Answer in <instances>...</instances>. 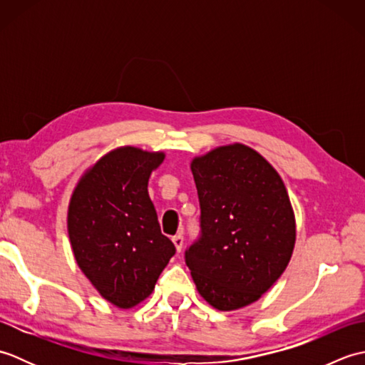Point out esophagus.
<instances>
[{"label": "esophagus", "mask_w": 365, "mask_h": 365, "mask_svg": "<svg viewBox=\"0 0 365 365\" xmlns=\"http://www.w3.org/2000/svg\"><path fill=\"white\" fill-rule=\"evenodd\" d=\"M173 243L175 246V250L180 252L183 250V235L182 234H177L173 237Z\"/></svg>", "instance_id": "1"}]
</instances>
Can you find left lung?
I'll use <instances>...</instances> for the list:
<instances>
[{"label": "left lung", "mask_w": 365, "mask_h": 365, "mask_svg": "<svg viewBox=\"0 0 365 365\" xmlns=\"http://www.w3.org/2000/svg\"><path fill=\"white\" fill-rule=\"evenodd\" d=\"M202 237L187 251L196 289L218 311L252 304L292 259L297 221L277 170L252 147L220 145L191 160Z\"/></svg>", "instance_id": "8db88e82"}]
</instances>
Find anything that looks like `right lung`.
<instances>
[{
    "label": "right lung",
    "instance_id": "obj_1",
    "mask_svg": "<svg viewBox=\"0 0 365 365\" xmlns=\"http://www.w3.org/2000/svg\"><path fill=\"white\" fill-rule=\"evenodd\" d=\"M165 152L122 145L76 182L67 210L73 257L102 298L131 309L150 297L175 247L161 234L149 178Z\"/></svg>",
    "mask_w": 365,
    "mask_h": 365
}]
</instances>
